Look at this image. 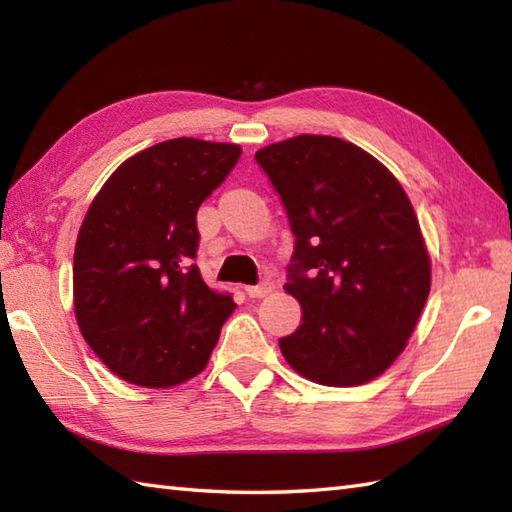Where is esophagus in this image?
Listing matches in <instances>:
<instances>
[{"label":"esophagus","mask_w":512,"mask_h":512,"mask_svg":"<svg viewBox=\"0 0 512 512\" xmlns=\"http://www.w3.org/2000/svg\"><path fill=\"white\" fill-rule=\"evenodd\" d=\"M273 288H275L273 281H262V284H259V286H248L246 288V295L250 299H262V297L270 295V292H273Z\"/></svg>","instance_id":"34e87169"}]
</instances>
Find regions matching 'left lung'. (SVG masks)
Wrapping results in <instances>:
<instances>
[{
  "instance_id": "8db88e82",
  "label": "left lung",
  "mask_w": 512,
  "mask_h": 512,
  "mask_svg": "<svg viewBox=\"0 0 512 512\" xmlns=\"http://www.w3.org/2000/svg\"><path fill=\"white\" fill-rule=\"evenodd\" d=\"M286 206L299 328L279 339L297 374L363 385L405 350L431 288V259L405 189L347 140L301 134L255 154Z\"/></svg>"
}]
</instances>
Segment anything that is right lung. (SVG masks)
<instances>
[{
    "label": "right lung",
    "mask_w": 512,
    "mask_h": 512,
    "mask_svg": "<svg viewBox=\"0 0 512 512\" xmlns=\"http://www.w3.org/2000/svg\"><path fill=\"white\" fill-rule=\"evenodd\" d=\"M239 156V145L165 140L127 158L85 213L72 266L76 323L127 383L171 387L209 363L235 301L191 262L195 215Z\"/></svg>",
    "instance_id": "add662e5"
}]
</instances>
